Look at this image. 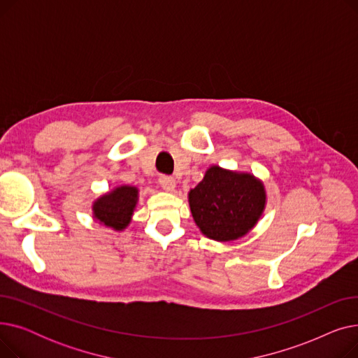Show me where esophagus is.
I'll use <instances>...</instances> for the list:
<instances>
[{
    "label": "esophagus",
    "mask_w": 358,
    "mask_h": 358,
    "mask_svg": "<svg viewBox=\"0 0 358 358\" xmlns=\"http://www.w3.org/2000/svg\"><path fill=\"white\" fill-rule=\"evenodd\" d=\"M159 184L164 190L166 192H174L176 190V180L169 176H161L159 177Z\"/></svg>",
    "instance_id": "esophagus-1"
}]
</instances>
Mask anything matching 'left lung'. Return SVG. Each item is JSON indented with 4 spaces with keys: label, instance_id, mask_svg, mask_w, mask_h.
<instances>
[{
    "label": "left lung",
    "instance_id": "8db88e82",
    "mask_svg": "<svg viewBox=\"0 0 358 358\" xmlns=\"http://www.w3.org/2000/svg\"><path fill=\"white\" fill-rule=\"evenodd\" d=\"M266 189L248 173H236L217 165L206 171L190 190L189 203L201 234L228 242L245 236L266 209Z\"/></svg>",
    "mask_w": 358,
    "mask_h": 358
}]
</instances>
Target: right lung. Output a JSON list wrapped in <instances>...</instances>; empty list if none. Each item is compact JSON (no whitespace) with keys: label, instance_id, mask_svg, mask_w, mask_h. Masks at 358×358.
<instances>
[{"label":"right lung","instance_id":"obj_1","mask_svg":"<svg viewBox=\"0 0 358 358\" xmlns=\"http://www.w3.org/2000/svg\"><path fill=\"white\" fill-rule=\"evenodd\" d=\"M139 190L131 185H120L99 197L92 204L94 219L115 231H123L131 220Z\"/></svg>","mask_w":358,"mask_h":358}]
</instances>
